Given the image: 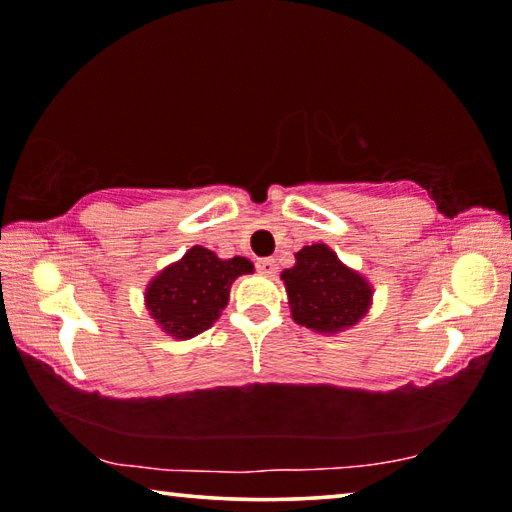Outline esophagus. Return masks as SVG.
Listing matches in <instances>:
<instances>
[{
	"label": "esophagus",
	"mask_w": 512,
	"mask_h": 512,
	"mask_svg": "<svg viewBox=\"0 0 512 512\" xmlns=\"http://www.w3.org/2000/svg\"><path fill=\"white\" fill-rule=\"evenodd\" d=\"M257 271L264 273V275H275L277 273V262L273 257H264V259H257Z\"/></svg>",
	"instance_id": "1"
}]
</instances>
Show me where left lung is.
Masks as SVG:
<instances>
[{
  "label": "left lung",
  "mask_w": 512,
  "mask_h": 512,
  "mask_svg": "<svg viewBox=\"0 0 512 512\" xmlns=\"http://www.w3.org/2000/svg\"><path fill=\"white\" fill-rule=\"evenodd\" d=\"M293 320L316 332H341L368 311L372 289L325 244L305 246L282 273Z\"/></svg>",
  "instance_id": "1"
}]
</instances>
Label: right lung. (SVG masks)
Returning a JSON list of instances; mask_svg holds the SVG:
<instances>
[{
	"mask_svg": "<svg viewBox=\"0 0 512 512\" xmlns=\"http://www.w3.org/2000/svg\"><path fill=\"white\" fill-rule=\"evenodd\" d=\"M244 273H253L246 257L219 259L212 250L194 246L149 284L146 307L164 332L192 339L219 318L228 305L230 284Z\"/></svg>",
	"mask_w": 512,
	"mask_h": 512,
	"instance_id": "1",
	"label": "right lung"
}]
</instances>
